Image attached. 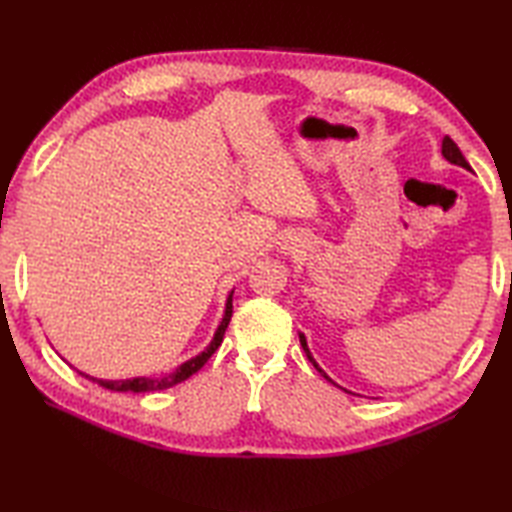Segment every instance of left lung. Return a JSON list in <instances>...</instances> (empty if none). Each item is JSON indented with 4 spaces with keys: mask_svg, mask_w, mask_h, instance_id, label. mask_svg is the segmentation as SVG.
<instances>
[{
    "mask_svg": "<svg viewBox=\"0 0 512 512\" xmlns=\"http://www.w3.org/2000/svg\"><path fill=\"white\" fill-rule=\"evenodd\" d=\"M442 156L447 158V160L451 162V165H458V167H464V169H469V171H471V165H469V162H466V158L462 156L460 147L455 145L449 136H444V140H442ZM299 341H301L303 352H306V356L310 358V363H312L314 367H317V372H319V374H321L325 380H330V383H332V378H330L328 374H325L323 369L317 365V361H314V358H312V354H310V350H308V343H306V336L299 334ZM347 394H350V391H347Z\"/></svg>",
    "mask_w": 512,
    "mask_h": 512,
    "instance_id": "8db88e82",
    "label": "left lung"
}]
</instances>
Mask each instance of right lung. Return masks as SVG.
Here are the masks:
<instances>
[{
	"label": "right lung",
	"mask_w": 512,
	"mask_h": 512,
	"mask_svg": "<svg viewBox=\"0 0 512 512\" xmlns=\"http://www.w3.org/2000/svg\"><path fill=\"white\" fill-rule=\"evenodd\" d=\"M231 317H233V292H231V295H228V299H226L224 319H222L220 325H217L215 336H213V341L209 343V347H206V350H204L202 354L191 358V361L182 363V365L176 369V372L169 374V376H162V378H145V376H140V378H127V380H101V378H92V376H88V374H83V376L90 378L92 383H99L101 387L112 389V391H134V394H145V391L169 389V387H173V385L182 383V380H187L189 376H193L206 361H209V358L215 354L217 347L222 345L224 332H226V328H228V321H231Z\"/></svg>",
	"instance_id": "add662e5"
}]
</instances>
